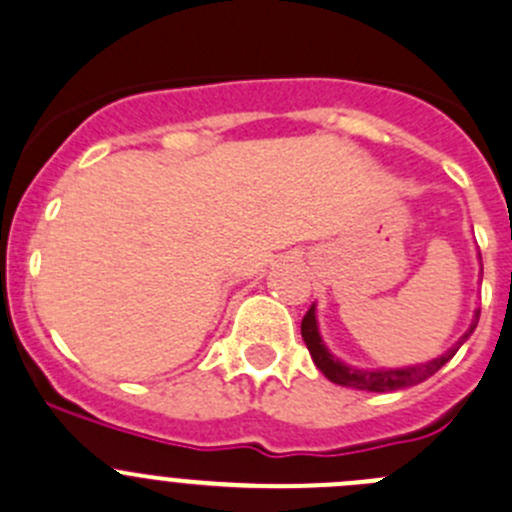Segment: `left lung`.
Here are the masks:
<instances>
[{"label":"left lung","instance_id":"8db88e82","mask_svg":"<svg viewBox=\"0 0 512 512\" xmlns=\"http://www.w3.org/2000/svg\"><path fill=\"white\" fill-rule=\"evenodd\" d=\"M478 260H480V252H478ZM480 272H483V262H480ZM478 320H480V307H475L468 330L455 340V345H450L443 355L433 357V360L415 362V365H405V367H355V365H347V362L340 360L337 355H332L330 347H327L325 340H322L315 302H312V307L307 310V315L302 317L300 330H302V340H305L307 350H310L312 355V362L320 367V372L330 382L342 385V388L367 390V393H395V390H405V388H413V385H420V382L428 380L430 375H435L445 362L453 360L455 352L470 340V335H473L475 327H478Z\"/></svg>","mask_w":512,"mask_h":512}]
</instances>
